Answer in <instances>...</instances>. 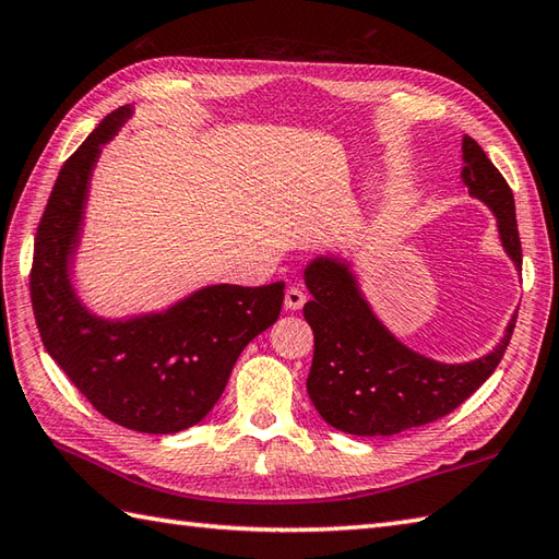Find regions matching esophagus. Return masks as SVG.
<instances>
[{"label": "esophagus", "instance_id": "esophagus-1", "mask_svg": "<svg viewBox=\"0 0 559 559\" xmlns=\"http://www.w3.org/2000/svg\"><path fill=\"white\" fill-rule=\"evenodd\" d=\"M305 302H307V293L300 286H290L286 290V310L298 312Z\"/></svg>", "mask_w": 559, "mask_h": 559}]
</instances>
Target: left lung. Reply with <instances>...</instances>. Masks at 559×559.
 I'll return each instance as SVG.
<instances>
[{
  "instance_id": "obj_1",
  "label": "left lung",
  "mask_w": 559,
  "mask_h": 559,
  "mask_svg": "<svg viewBox=\"0 0 559 559\" xmlns=\"http://www.w3.org/2000/svg\"><path fill=\"white\" fill-rule=\"evenodd\" d=\"M461 148L466 163L463 185L495 213L504 252L519 269L521 240L512 189L471 136H463ZM305 286L312 300L302 314L314 331L307 394L331 427L358 437L399 435L459 408L500 365L516 324L514 314L492 353L447 365L403 346L379 322L348 261L317 257L305 269Z\"/></svg>"
}]
</instances>
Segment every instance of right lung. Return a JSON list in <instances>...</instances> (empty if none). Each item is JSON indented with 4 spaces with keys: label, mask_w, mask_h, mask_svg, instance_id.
Listing matches in <instances>:
<instances>
[{
    "label": "right lung",
    "mask_w": 559,
    "mask_h": 559,
    "mask_svg": "<svg viewBox=\"0 0 559 559\" xmlns=\"http://www.w3.org/2000/svg\"><path fill=\"white\" fill-rule=\"evenodd\" d=\"M132 108H117L62 165L35 233L31 302L45 350L91 406L127 430L173 435L216 406L235 360L281 314L286 283L206 286L170 310L110 322L71 288L88 180L100 146Z\"/></svg>",
    "instance_id": "right-lung-1"
}]
</instances>
